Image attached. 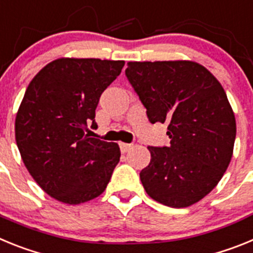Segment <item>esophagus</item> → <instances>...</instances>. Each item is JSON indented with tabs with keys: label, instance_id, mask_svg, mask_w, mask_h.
Instances as JSON below:
<instances>
[{
	"label": "esophagus",
	"instance_id": "1",
	"mask_svg": "<svg viewBox=\"0 0 253 253\" xmlns=\"http://www.w3.org/2000/svg\"><path fill=\"white\" fill-rule=\"evenodd\" d=\"M119 146H120V151H122L123 153H126V152H129L131 148H133V144H129V143H119Z\"/></svg>",
	"mask_w": 253,
	"mask_h": 253
}]
</instances>
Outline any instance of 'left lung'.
<instances>
[{
	"label": "left lung",
	"mask_w": 253,
	"mask_h": 253,
	"mask_svg": "<svg viewBox=\"0 0 253 253\" xmlns=\"http://www.w3.org/2000/svg\"><path fill=\"white\" fill-rule=\"evenodd\" d=\"M125 75L152 124H167L169 147H148L140 181L153 200L171 208L200 202L229 166L236 118L220 82L193 60L128 62Z\"/></svg>",
	"instance_id": "obj_1"
}]
</instances>
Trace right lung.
I'll return each mask as SVG.
<instances>
[{
    "instance_id": "1",
    "label": "right lung",
    "mask_w": 253,
    "mask_h": 253,
    "mask_svg": "<svg viewBox=\"0 0 253 253\" xmlns=\"http://www.w3.org/2000/svg\"><path fill=\"white\" fill-rule=\"evenodd\" d=\"M124 60L59 58L29 84L15 119L24 165L51 198L77 205L101 195L120 160L118 143L90 138L100 96Z\"/></svg>"
}]
</instances>
